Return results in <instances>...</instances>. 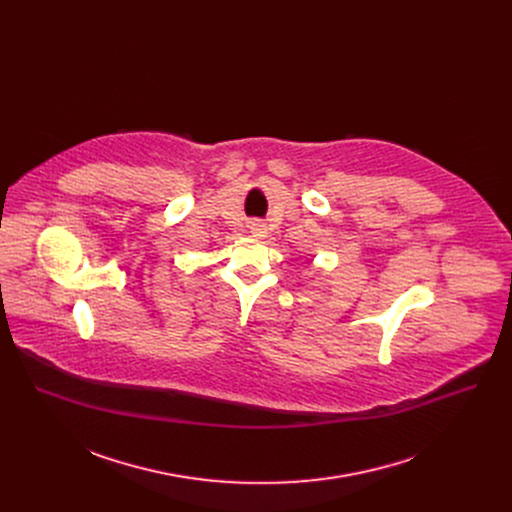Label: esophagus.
<instances>
[{"label":"esophagus","mask_w":512,"mask_h":512,"mask_svg":"<svg viewBox=\"0 0 512 512\" xmlns=\"http://www.w3.org/2000/svg\"><path fill=\"white\" fill-rule=\"evenodd\" d=\"M249 231H251V235H253L255 239L267 237V227H265V223H261V221H253L251 227H249Z\"/></svg>","instance_id":"esophagus-1"}]
</instances>
